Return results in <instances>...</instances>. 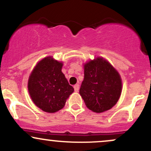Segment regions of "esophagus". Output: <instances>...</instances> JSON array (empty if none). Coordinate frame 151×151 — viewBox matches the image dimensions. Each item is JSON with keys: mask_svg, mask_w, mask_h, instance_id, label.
<instances>
[{"mask_svg": "<svg viewBox=\"0 0 151 151\" xmlns=\"http://www.w3.org/2000/svg\"><path fill=\"white\" fill-rule=\"evenodd\" d=\"M74 91H75V92H78L79 89V84H75V85L74 86Z\"/></svg>", "mask_w": 151, "mask_h": 151, "instance_id": "34e87169", "label": "esophagus"}]
</instances>
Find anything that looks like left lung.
Returning a JSON list of instances; mask_svg holds the SVG:
<instances>
[{"instance_id":"1","label":"left lung","mask_w":151,"mask_h":151,"mask_svg":"<svg viewBox=\"0 0 151 151\" xmlns=\"http://www.w3.org/2000/svg\"><path fill=\"white\" fill-rule=\"evenodd\" d=\"M84 77L79 94L87 108L97 113L112 108L122 92V80L117 71L101 57L84 65Z\"/></svg>"}]
</instances>
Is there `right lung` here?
I'll return each instance as SVG.
<instances>
[{"mask_svg": "<svg viewBox=\"0 0 151 151\" xmlns=\"http://www.w3.org/2000/svg\"><path fill=\"white\" fill-rule=\"evenodd\" d=\"M63 64L51 57L39 62L30 75L28 89L31 100L43 111L54 113L64 107L74 92L62 72Z\"/></svg>", "mask_w": 151, "mask_h": 151, "instance_id": "1", "label": "right lung"}]
</instances>
